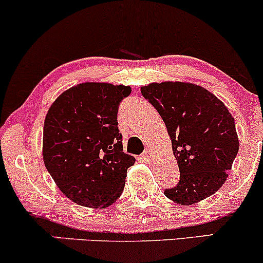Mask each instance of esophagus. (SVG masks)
I'll list each match as a JSON object with an SVG mask.
<instances>
[{"label": "esophagus", "instance_id": "34e87169", "mask_svg": "<svg viewBox=\"0 0 263 263\" xmlns=\"http://www.w3.org/2000/svg\"><path fill=\"white\" fill-rule=\"evenodd\" d=\"M142 157H143L144 161L148 162V163H152L153 161H155V155H153L152 151H149V149H147L146 152H144L143 155H142Z\"/></svg>", "mask_w": 263, "mask_h": 263}]
</instances>
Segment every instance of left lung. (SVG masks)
<instances>
[{
  "label": "left lung",
  "mask_w": 263,
  "mask_h": 263,
  "mask_svg": "<svg viewBox=\"0 0 263 263\" xmlns=\"http://www.w3.org/2000/svg\"><path fill=\"white\" fill-rule=\"evenodd\" d=\"M165 123L180 178L164 195L192 205L221 188L238 152L235 120L224 102L203 86L183 81L141 87Z\"/></svg>",
  "instance_id": "obj_1"
}]
</instances>
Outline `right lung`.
Returning a JSON list of instances; mask_svg holds the SVG:
<instances>
[{
    "mask_svg": "<svg viewBox=\"0 0 263 263\" xmlns=\"http://www.w3.org/2000/svg\"><path fill=\"white\" fill-rule=\"evenodd\" d=\"M131 87L83 83L48 110L43 161L63 194L81 206L104 209L121 197L135 157L122 152L119 105Z\"/></svg>",
    "mask_w": 263,
    "mask_h": 263,
    "instance_id": "right-lung-1",
    "label": "right lung"
}]
</instances>
